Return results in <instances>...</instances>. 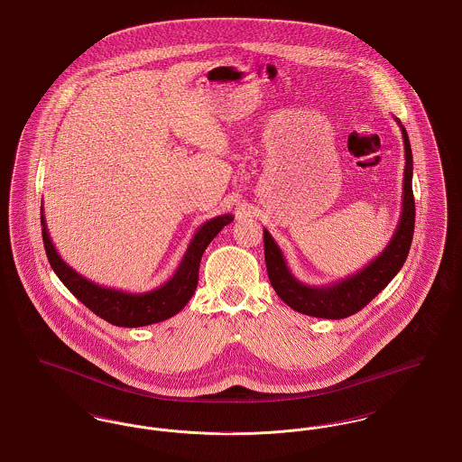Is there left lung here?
I'll use <instances>...</instances> for the list:
<instances>
[{
  "label": "left lung",
  "instance_id": "1",
  "mask_svg": "<svg viewBox=\"0 0 462 462\" xmlns=\"http://www.w3.org/2000/svg\"><path fill=\"white\" fill-rule=\"evenodd\" d=\"M396 119V117H395ZM405 145V170H403V198L402 213L395 234L384 251L365 264L362 270L346 279L329 286H307L300 282L287 266L284 253L264 228V263L272 286L287 307L317 319H345L360 311L367 303L392 282V279L405 263L416 223V206L412 194V151L407 130L396 119Z\"/></svg>",
  "mask_w": 462,
  "mask_h": 462
}]
</instances>
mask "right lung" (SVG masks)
<instances>
[{
    "label": "right lung",
    "instance_id": "right-lung-1",
    "mask_svg": "<svg viewBox=\"0 0 462 462\" xmlns=\"http://www.w3.org/2000/svg\"><path fill=\"white\" fill-rule=\"evenodd\" d=\"M232 221V215H221L202 223L178 264L175 275L168 282L147 292H126L91 282L60 258L50 239L42 206L44 251L53 272L85 307H88L95 315L107 320L112 326L119 328H142L162 322L185 307L198 287L199 264L202 253L209 242L220 234L221 228Z\"/></svg>",
    "mask_w": 462,
    "mask_h": 462
}]
</instances>
